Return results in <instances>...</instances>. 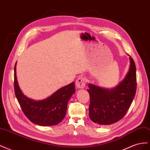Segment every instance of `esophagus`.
Instances as JSON below:
<instances>
[{
    "label": "esophagus",
    "mask_w": 150,
    "mask_h": 150,
    "mask_svg": "<svg viewBox=\"0 0 150 150\" xmlns=\"http://www.w3.org/2000/svg\"><path fill=\"white\" fill-rule=\"evenodd\" d=\"M86 86V81L83 76H80L76 81V86L78 89H83Z\"/></svg>",
    "instance_id": "1"
}]
</instances>
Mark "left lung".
Segmentation results:
<instances>
[{"instance_id": "8db88e82", "label": "left lung", "mask_w": 150, "mask_h": 150, "mask_svg": "<svg viewBox=\"0 0 150 150\" xmlns=\"http://www.w3.org/2000/svg\"><path fill=\"white\" fill-rule=\"evenodd\" d=\"M129 56V71L115 88L109 89L89 84V116L94 123L100 126L115 123L125 116L132 103L137 91V71L134 60Z\"/></svg>"}]
</instances>
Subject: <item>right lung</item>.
<instances>
[{"label":"right lung","instance_id":"obj_1","mask_svg":"<svg viewBox=\"0 0 150 150\" xmlns=\"http://www.w3.org/2000/svg\"><path fill=\"white\" fill-rule=\"evenodd\" d=\"M14 91L17 101L26 117L35 125L46 126L57 125L64 118L68 101L75 93V86L73 82L58 89L43 100L30 99L22 93L18 84L16 63Z\"/></svg>","mask_w":150,"mask_h":150}]
</instances>
